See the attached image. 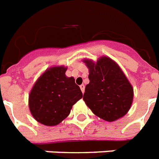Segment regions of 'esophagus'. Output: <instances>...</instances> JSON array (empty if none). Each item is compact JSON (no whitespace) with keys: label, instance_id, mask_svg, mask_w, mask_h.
Here are the masks:
<instances>
[{"label":"esophagus","instance_id":"esophagus-1","mask_svg":"<svg viewBox=\"0 0 159 159\" xmlns=\"http://www.w3.org/2000/svg\"><path fill=\"white\" fill-rule=\"evenodd\" d=\"M80 88H81V90H82V93H84L85 92V86L83 84H82L81 86H80Z\"/></svg>","mask_w":159,"mask_h":159}]
</instances>
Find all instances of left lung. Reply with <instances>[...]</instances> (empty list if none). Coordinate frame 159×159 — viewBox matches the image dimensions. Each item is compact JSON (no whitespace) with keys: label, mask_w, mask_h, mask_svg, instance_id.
Masks as SVG:
<instances>
[{"label":"left lung","mask_w":159,"mask_h":159,"mask_svg":"<svg viewBox=\"0 0 159 159\" xmlns=\"http://www.w3.org/2000/svg\"><path fill=\"white\" fill-rule=\"evenodd\" d=\"M89 68V83L83 100L92 112L102 119L113 122L130 109L133 89L123 71L112 59L103 57L97 63L84 60Z\"/></svg>","instance_id":"1"}]
</instances>
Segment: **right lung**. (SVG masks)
I'll return each instance as SVG.
<instances>
[{
  "instance_id": "1",
  "label": "right lung",
  "mask_w": 159,
  "mask_h": 159,
  "mask_svg": "<svg viewBox=\"0 0 159 159\" xmlns=\"http://www.w3.org/2000/svg\"><path fill=\"white\" fill-rule=\"evenodd\" d=\"M64 66L52 67L36 81L29 96V107L34 118L46 126L63 121L72 106L82 98L73 77H67Z\"/></svg>"
}]
</instances>
